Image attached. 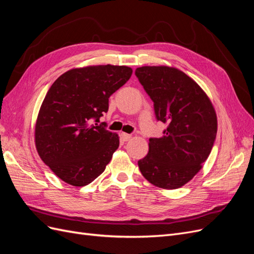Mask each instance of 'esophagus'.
Here are the masks:
<instances>
[{"label": "esophagus", "mask_w": 254, "mask_h": 254, "mask_svg": "<svg viewBox=\"0 0 254 254\" xmlns=\"http://www.w3.org/2000/svg\"><path fill=\"white\" fill-rule=\"evenodd\" d=\"M121 137H122L123 141H129L130 139H131V134L122 132V133H121Z\"/></svg>", "instance_id": "esophagus-1"}]
</instances>
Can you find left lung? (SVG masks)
<instances>
[{"instance_id":"8db88e82","label":"left lung","mask_w":254,"mask_h":254,"mask_svg":"<svg viewBox=\"0 0 254 254\" xmlns=\"http://www.w3.org/2000/svg\"><path fill=\"white\" fill-rule=\"evenodd\" d=\"M135 75L153 102L157 120L167 125L162 137L149 139L139 168L153 186L179 189L210 156L217 133L216 112L198 83L178 68L141 66Z\"/></svg>"}]
</instances>
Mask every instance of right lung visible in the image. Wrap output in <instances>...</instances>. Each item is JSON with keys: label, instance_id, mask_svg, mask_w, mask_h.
I'll return each mask as SVG.
<instances>
[{"label": "right lung", "instance_id": "obj_1", "mask_svg": "<svg viewBox=\"0 0 254 254\" xmlns=\"http://www.w3.org/2000/svg\"><path fill=\"white\" fill-rule=\"evenodd\" d=\"M131 74L126 65H90L72 68L51 86L38 113L35 144L41 160L63 181L84 187L110 162L119 135L97 123L108 111L109 97Z\"/></svg>", "mask_w": 254, "mask_h": 254}]
</instances>
